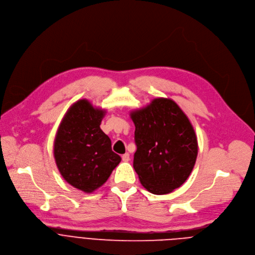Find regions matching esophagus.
Instances as JSON below:
<instances>
[{"label":"esophagus","mask_w":255,"mask_h":255,"mask_svg":"<svg viewBox=\"0 0 255 255\" xmlns=\"http://www.w3.org/2000/svg\"><path fill=\"white\" fill-rule=\"evenodd\" d=\"M122 160H123L124 162H128V161L130 160V155H129L128 153L123 154V155H122Z\"/></svg>","instance_id":"34e87169"}]
</instances>
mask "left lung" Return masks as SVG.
Wrapping results in <instances>:
<instances>
[{
    "label": "left lung",
    "instance_id": "obj_1",
    "mask_svg": "<svg viewBox=\"0 0 255 255\" xmlns=\"http://www.w3.org/2000/svg\"><path fill=\"white\" fill-rule=\"evenodd\" d=\"M137 150L133 167L142 185L153 194L180 187L194 167L198 145L186 115L170 100L158 98L131 113Z\"/></svg>",
    "mask_w": 255,
    "mask_h": 255
}]
</instances>
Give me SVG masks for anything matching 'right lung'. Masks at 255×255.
<instances>
[{
	"instance_id": "add662e5",
	"label": "right lung",
	"mask_w": 255,
	"mask_h": 255,
	"mask_svg": "<svg viewBox=\"0 0 255 255\" xmlns=\"http://www.w3.org/2000/svg\"><path fill=\"white\" fill-rule=\"evenodd\" d=\"M103 116L104 111L80 100L69 109L56 135L54 156L59 171L69 184L84 192L103 185L121 161L100 129Z\"/></svg>"
}]
</instances>
